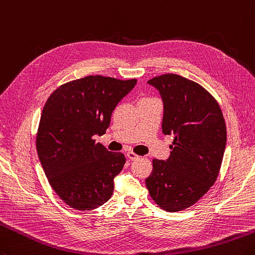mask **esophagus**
Masks as SVG:
<instances>
[{
    "label": "esophagus",
    "instance_id": "1",
    "mask_svg": "<svg viewBox=\"0 0 255 255\" xmlns=\"http://www.w3.org/2000/svg\"><path fill=\"white\" fill-rule=\"evenodd\" d=\"M127 157L130 159V160H136V159L140 158V156H138V154L134 153L133 151H128L127 152Z\"/></svg>",
    "mask_w": 255,
    "mask_h": 255
}]
</instances>
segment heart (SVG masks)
<instances>
[{"label": "heart", "mask_w": 255, "mask_h": 255, "mask_svg": "<svg viewBox=\"0 0 255 255\" xmlns=\"http://www.w3.org/2000/svg\"><path fill=\"white\" fill-rule=\"evenodd\" d=\"M144 98H148V97H144Z\"/></svg>", "instance_id": "heart-1"}]
</instances>
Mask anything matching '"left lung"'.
Segmentation results:
<instances>
[{"instance_id": "1", "label": "left lung", "mask_w": 255, "mask_h": 255, "mask_svg": "<svg viewBox=\"0 0 255 255\" xmlns=\"http://www.w3.org/2000/svg\"><path fill=\"white\" fill-rule=\"evenodd\" d=\"M163 101L162 131L173 134L170 157L153 159L146 186L168 212L184 210L206 194L220 172L227 143L223 114L200 84L177 74L149 79Z\"/></svg>"}]
</instances>
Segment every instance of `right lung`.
Here are the masks:
<instances>
[{"instance_id":"add662e5","label":"right lung","mask_w":255,"mask_h":255,"mask_svg":"<svg viewBox=\"0 0 255 255\" xmlns=\"http://www.w3.org/2000/svg\"><path fill=\"white\" fill-rule=\"evenodd\" d=\"M136 83L89 75L61 85L44 105L36 132L39 161L53 190L75 210H93L112 197L126 158L94 136L106 132L115 107Z\"/></svg>"}]
</instances>
